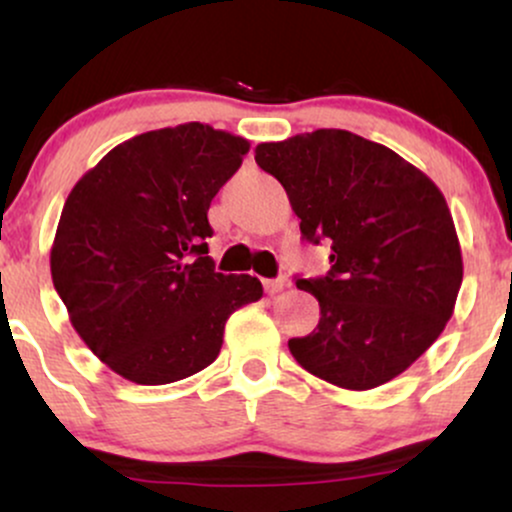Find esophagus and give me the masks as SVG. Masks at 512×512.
<instances>
[{"label": "esophagus", "instance_id": "esophagus-1", "mask_svg": "<svg viewBox=\"0 0 512 512\" xmlns=\"http://www.w3.org/2000/svg\"><path fill=\"white\" fill-rule=\"evenodd\" d=\"M286 286H289V281H286V279H264V291H267L269 296L284 291Z\"/></svg>", "mask_w": 512, "mask_h": 512}]
</instances>
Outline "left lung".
<instances>
[{
  "label": "left lung",
  "instance_id": "8db88e82",
  "mask_svg": "<svg viewBox=\"0 0 512 512\" xmlns=\"http://www.w3.org/2000/svg\"><path fill=\"white\" fill-rule=\"evenodd\" d=\"M301 219L327 240L330 272L296 279L320 322L289 349L308 373L344 390L390 383L440 337L462 284L455 223L436 182L383 144L346 129H315L257 144Z\"/></svg>",
  "mask_w": 512,
  "mask_h": 512
}]
</instances>
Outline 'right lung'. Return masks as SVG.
<instances>
[{"label": "right lung", "mask_w": 512, "mask_h": 512, "mask_svg": "<svg viewBox=\"0 0 512 512\" xmlns=\"http://www.w3.org/2000/svg\"><path fill=\"white\" fill-rule=\"evenodd\" d=\"M250 142L202 122L127 139L74 185L50 252L72 327L110 370L168 385L216 361L226 320L262 298L209 257L207 211Z\"/></svg>", "instance_id": "1"}]
</instances>
